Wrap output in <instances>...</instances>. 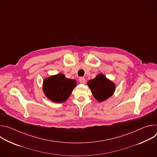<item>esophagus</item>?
Instances as JSON below:
<instances>
[{
	"instance_id": "esophagus-1",
	"label": "esophagus",
	"mask_w": 157,
	"mask_h": 157,
	"mask_svg": "<svg viewBox=\"0 0 157 157\" xmlns=\"http://www.w3.org/2000/svg\"><path fill=\"white\" fill-rule=\"evenodd\" d=\"M79 81L80 82V83L81 84H85L86 83V79L84 77H80L79 79Z\"/></svg>"
}]
</instances>
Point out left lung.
<instances>
[{
    "label": "left lung",
    "mask_w": 157,
    "mask_h": 157,
    "mask_svg": "<svg viewBox=\"0 0 157 157\" xmlns=\"http://www.w3.org/2000/svg\"><path fill=\"white\" fill-rule=\"evenodd\" d=\"M94 97L99 101H103L113 94L115 84L102 75H98L95 78L87 82Z\"/></svg>",
    "instance_id": "obj_1"
}]
</instances>
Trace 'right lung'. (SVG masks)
Returning a JSON list of instances; mask_svg holds the SVG:
<instances>
[{"mask_svg": "<svg viewBox=\"0 0 157 157\" xmlns=\"http://www.w3.org/2000/svg\"><path fill=\"white\" fill-rule=\"evenodd\" d=\"M76 86L75 80L66 78L63 74H58L44 80L43 91L49 99L59 103L68 99Z\"/></svg>", "mask_w": 157, "mask_h": 157, "instance_id": "right-lung-1", "label": "right lung"}]
</instances>
